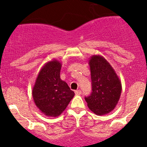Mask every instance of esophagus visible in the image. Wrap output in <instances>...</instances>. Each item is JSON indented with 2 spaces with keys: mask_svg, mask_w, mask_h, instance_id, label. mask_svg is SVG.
Wrapping results in <instances>:
<instances>
[{
  "mask_svg": "<svg viewBox=\"0 0 147 147\" xmlns=\"http://www.w3.org/2000/svg\"><path fill=\"white\" fill-rule=\"evenodd\" d=\"M75 94H82V92H81V90H75Z\"/></svg>",
  "mask_w": 147,
  "mask_h": 147,
  "instance_id": "1",
  "label": "esophagus"
}]
</instances>
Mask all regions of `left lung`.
I'll return each mask as SVG.
<instances>
[{"label":"left lung","instance_id":"obj_1","mask_svg":"<svg viewBox=\"0 0 147 147\" xmlns=\"http://www.w3.org/2000/svg\"><path fill=\"white\" fill-rule=\"evenodd\" d=\"M92 80V93L84 97L87 106L97 115L112 112L121 95V83L110 64L100 55L89 60Z\"/></svg>","mask_w":147,"mask_h":147}]
</instances>
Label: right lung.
<instances>
[{"label": "right lung", "mask_w": 147, "mask_h": 147, "mask_svg": "<svg viewBox=\"0 0 147 147\" xmlns=\"http://www.w3.org/2000/svg\"><path fill=\"white\" fill-rule=\"evenodd\" d=\"M61 67V63L56 60L46 63L32 88L35 105L46 116L61 115L75 95L67 84L60 79Z\"/></svg>", "instance_id": "right-lung-1"}]
</instances>
